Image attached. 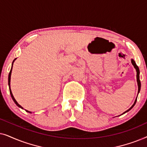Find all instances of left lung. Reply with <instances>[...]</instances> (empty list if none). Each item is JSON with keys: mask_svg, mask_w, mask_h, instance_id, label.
I'll return each mask as SVG.
<instances>
[{"mask_svg": "<svg viewBox=\"0 0 147 147\" xmlns=\"http://www.w3.org/2000/svg\"><path fill=\"white\" fill-rule=\"evenodd\" d=\"M131 62H132V65H133L134 67L135 68V69H136V80H137V83H138V93H139L140 90V87H141V84H140V77H139V74H140L139 68H138V66L136 65V63H135V61H134V59H131ZM136 100H137V97H136V100H135V101H134V104H133V105H132V106H131V107H130V108H129V109H128V110H126V112H124L123 114H124V113H126V112H128V111H129L130 110H131L132 108L134 107V106L135 105V104H136Z\"/></svg>", "mask_w": 147, "mask_h": 147, "instance_id": "obj_1", "label": "left lung"}]
</instances>
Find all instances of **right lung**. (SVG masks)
Segmentation results:
<instances>
[{
  "instance_id": "obj_1",
  "label": "right lung",
  "mask_w": 147,
  "mask_h": 147,
  "mask_svg": "<svg viewBox=\"0 0 147 147\" xmlns=\"http://www.w3.org/2000/svg\"><path fill=\"white\" fill-rule=\"evenodd\" d=\"M16 59H17V58H16ZM15 59L13 60V63H12V67H11V71H10V72H9V78H8V83H9V91H10V94H11V98H12V99L13 100V101H14V102H15V103L16 104V105H17V106H19V108H22V109H23V108L22 107V106H21V105H19V104H18V102L16 101V100L15 99V98H14V96H13V94H12V92H11V86H10V84H11V72H12V69H13V63H14V61H15V59ZM26 112H29V113H31V112H30V111H28V110H26Z\"/></svg>"
}]
</instances>
